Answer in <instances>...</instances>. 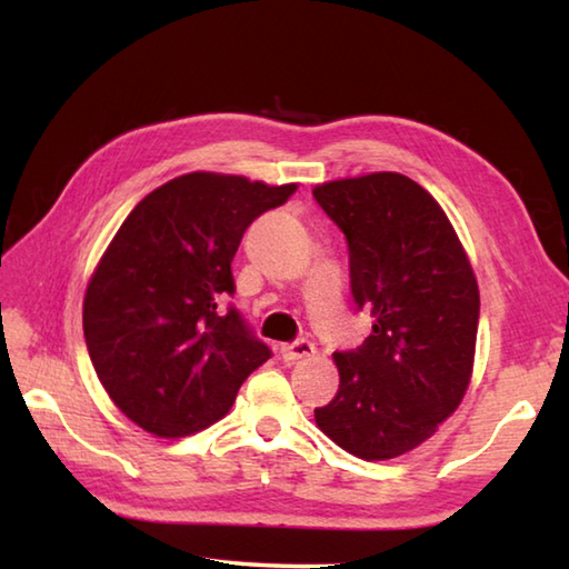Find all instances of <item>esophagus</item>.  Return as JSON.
Wrapping results in <instances>:
<instances>
[{"label": "esophagus", "mask_w": 569, "mask_h": 569, "mask_svg": "<svg viewBox=\"0 0 569 569\" xmlns=\"http://www.w3.org/2000/svg\"><path fill=\"white\" fill-rule=\"evenodd\" d=\"M312 355H316V345H312L310 340H306V337H300V340L296 342H288L281 347V357L283 361H298V359H310Z\"/></svg>", "instance_id": "34e87169"}]
</instances>
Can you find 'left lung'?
I'll return each mask as SVG.
<instances>
[{
	"label": "left lung",
	"instance_id": "obj_1",
	"mask_svg": "<svg viewBox=\"0 0 569 569\" xmlns=\"http://www.w3.org/2000/svg\"><path fill=\"white\" fill-rule=\"evenodd\" d=\"M342 229L357 308L373 318L357 349L335 352L340 389L318 428L349 455L393 459L432 438L462 403L475 367L479 288L445 210L401 173L312 190Z\"/></svg>",
	"mask_w": 569,
	"mask_h": 569
}]
</instances>
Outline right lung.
Instances as JSON below:
<instances>
[{"label": "right lung", "mask_w": 569, "mask_h": 569, "mask_svg": "<svg viewBox=\"0 0 569 569\" xmlns=\"http://www.w3.org/2000/svg\"><path fill=\"white\" fill-rule=\"evenodd\" d=\"M296 188L196 171L119 227L84 291L82 330L104 391L139 428L186 438L212 426L271 357L227 306L232 259L247 227Z\"/></svg>", "instance_id": "add662e5"}]
</instances>
